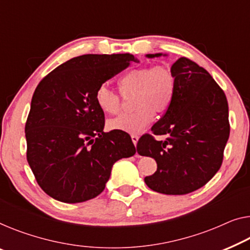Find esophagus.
I'll return each instance as SVG.
<instances>
[{"label": "esophagus", "instance_id": "esophagus-1", "mask_svg": "<svg viewBox=\"0 0 250 250\" xmlns=\"http://www.w3.org/2000/svg\"><path fill=\"white\" fill-rule=\"evenodd\" d=\"M131 140H132L133 145H135V146H137L138 140H139V137H138L137 135H131Z\"/></svg>", "mask_w": 250, "mask_h": 250}]
</instances>
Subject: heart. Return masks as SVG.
<instances>
[{
	"label": "heart",
	"mask_w": 250,
	"mask_h": 250,
	"mask_svg": "<svg viewBox=\"0 0 250 250\" xmlns=\"http://www.w3.org/2000/svg\"><path fill=\"white\" fill-rule=\"evenodd\" d=\"M119 88L124 96L135 94V111L110 120L107 128L136 135L151 124L155 112L164 114L168 111L176 93V80L168 67L145 66L125 73L119 81ZM95 104L103 113L117 114L121 109V99L105 85H101L95 92Z\"/></svg>",
	"instance_id": "obj_1"
}]
</instances>
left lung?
Segmentation results:
<instances>
[{
    "mask_svg": "<svg viewBox=\"0 0 250 250\" xmlns=\"http://www.w3.org/2000/svg\"><path fill=\"white\" fill-rule=\"evenodd\" d=\"M170 70L176 80L173 103L151 126L154 135L168 137L158 141L144 135L137 151L157 163V170L145 177L149 188L183 195L206 185L221 167L230 133L229 109L225 92L203 67L181 57Z\"/></svg>",
    "mask_w": 250,
    "mask_h": 250,
    "instance_id": "1",
    "label": "left lung"
}]
</instances>
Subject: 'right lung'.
<instances>
[{
    "label": "right lung",
    "instance_id": "obj_1",
    "mask_svg": "<svg viewBox=\"0 0 250 250\" xmlns=\"http://www.w3.org/2000/svg\"><path fill=\"white\" fill-rule=\"evenodd\" d=\"M137 62L130 54L83 55L58 66L38 84L25 124L27 161L44 193L65 203L98 196L113 164L136 154L131 138L104 132L95 92Z\"/></svg>",
    "mask_w": 250,
    "mask_h": 250
}]
</instances>
